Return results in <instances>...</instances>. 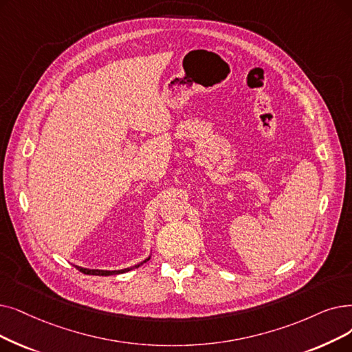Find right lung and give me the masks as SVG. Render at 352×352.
<instances>
[{"mask_svg": "<svg viewBox=\"0 0 352 352\" xmlns=\"http://www.w3.org/2000/svg\"><path fill=\"white\" fill-rule=\"evenodd\" d=\"M149 257H151V256H149ZM149 257L145 258L144 262H141V263H138V265H135V266H132V267H126V269H120V270H99V269H86V267H80V266H76V267H78V269H79L82 273H85V274H95V276H111V274L125 273V272L132 270L133 267H140L141 265H144L145 262L149 261Z\"/></svg>", "mask_w": 352, "mask_h": 352, "instance_id": "add662e5", "label": "right lung"}]
</instances>
